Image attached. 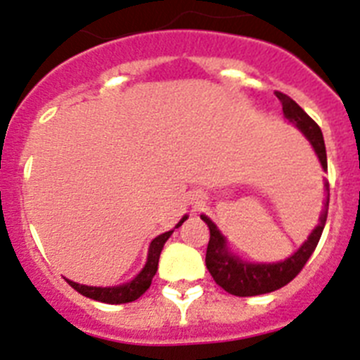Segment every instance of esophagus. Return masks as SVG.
<instances>
[{"label":"esophagus","mask_w":360,"mask_h":360,"mask_svg":"<svg viewBox=\"0 0 360 360\" xmlns=\"http://www.w3.org/2000/svg\"><path fill=\"white\" fill-rule=\"evenodd\" d=\"M198 203H200V202H198Z\"/></svg>","instance_id":"1"}]
</instances>
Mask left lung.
Returning <instances> with one entry per match:
<instances>
[{"label": "left lung", "instance_id": "1", "mask_svg": "<svg viewBox=\"0 0 360 360\" xmlns=\"http://www.w3.org/2000/svg\"><path fill=\"white\" fill-rule=\"evenodd\" d=\"M276 97L281 101L283 113L290 120L294 126H297L303 135L310 141L311 148L316 149L317 157H319L323 169H328V162H326V148H324V139L321 128L316 124V120H311L310 117L304 113V110L299 106L295 101H292L288 95L276 91ZM324 191H326V198H324V207L321 212L319 225H317L308 240L304 241L297 249V252L287 257L285 262L279 263H247L229 252L227 241H225L224 234L218 231L214 224L207 216L202 214V219L207 224L211 238H209L207 254H205V265L211 272L212 279L216 285L224 288L225 292L238 297H250V295H262L269 294V292L279 290L281 287L288 285L295 276L303 270L307 265L308 257L316 250L317 243L323 234L324 224H326V216H328V203H330V186L324 184Z\"/></svg>", "mask_w": 360, "mask_h": 360}]
</instances>
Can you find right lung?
Masks as SVG:
<instances>
[{
	"instance_id": "obj_1",
	"label": "right lung",
	"mask_w": 360,
	"mask_h": 360,
	"mask_svg": "<svg viewBox=\"0 0 360 360\" xmlns=\"http://www.w3.org/2000/svg\"><path fill=\"white\" fill-rule=\"evenodd\" d=\"M186 219L187 216H184L174 229L180 227ZM171 234H173V231L164 232V234H160V236H157L151 241V245H149V252H148V262H146L144 269L141 270V274L136 276L135 279H131L129 283H126V285L103 288V287H86V285H79V283H73L70 281V279H66V281H68V285L73 288V290H77L79 294L86 295V297L95 299V301H101V303H108V304L131 303V301L141 297V295L148 290L149 285H151L153 276L157 274L158 259H160V252L162 249H164V243L169 240Z\"/></svg>"
}]
</instances>
